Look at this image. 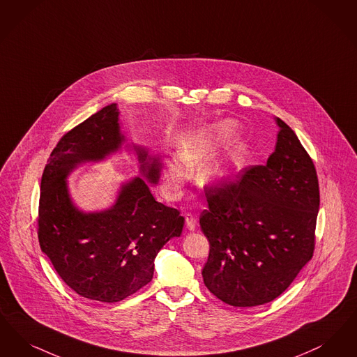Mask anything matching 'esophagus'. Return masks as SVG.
I'll return each mask as SVG.
<instances>
[{"label": "esophagus", "instance_id": "34e87169", "mask_svg": "<svg viewBox=\"0 0 357 357\" xmlns=\"http://www.w3.org/2000/svg\"><path fill=\"white\" fill-rule=\"evenodd\" d=\"M185 225L189 231H195L196 225H197V218L193 216L192 213H188L185 216Z\"/></svg>", "mask_w": 357, "mask_h": 357}]
</instances>
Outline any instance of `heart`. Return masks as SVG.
Segmentation results:
<instances>
[{
	"label": "heart",
	"mask_w": 357,
	"mask_h": 357,
	"mask_svg": "<svg viewBox=\"0 0 357 357\" xmlns=\"http://www.w3.org/2000/svg\"><path fill=\"white\" fill-rule=\"evenodd\" d=\"M237 126L225 120L218 124L208 125L195 132L180 145L178 158H171L167 165V174L172 184H183L188 178L189 172L212 155L222 144L236 133ZM248 144L244 139H237L218 157L209 161L202 168L199 180L202 185L221 186L229 183L241 171L248 160Z\"/></svg>",
	"instance_id": "heart-1"
}]
</instances>
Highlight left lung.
Here are the masks:
<instances>
[{
	"mask_svg": "<svg viewBox=\"0 0 357 357\" xmlns=\"http://www.w3.org/2000/svg\"><path fill=\"white\" fill-rule=\"evenodd\" d=\"M265 165L206 195L200 227L209 241L202 269L206 288L233 307H256L279 297L314 250L320 206L313 161L282 120Z\"/></svg>",
	"mask_w": 357,
	"mask_h": 357,
	"instance_id": "1",
	"label": "left lung"
}]
</instances>
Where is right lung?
Here are the masks:
<instances>
[{
  "instance_id": "1",
  "label": "right lung",
  "mask_w": 357,
  "mask_h": 357,
  "mask_svg": "<svg viewBox=\"0 0 357 357\" xmlns=\"http://www.w3.org/2000/svg\"><path fill=\"white\" fill-rule=\"evenodd\" d=\"M117 104L98 110L62 136L41 178L38 241L63 282L82 297L117 303L146 285L155 259L172 237H180L184 218L155 202L148 184L135 177L120 188L112 208L82 212L73 204L66 177L77 165L101 161L124 142ZM139 172L160 178V158L133 146Z\"/></svg>"
}]
</instances>
